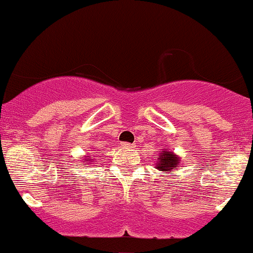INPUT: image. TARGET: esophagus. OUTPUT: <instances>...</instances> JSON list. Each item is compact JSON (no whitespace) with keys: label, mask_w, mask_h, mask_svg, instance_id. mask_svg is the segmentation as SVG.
Wrapping results in <instances>:
<instances>
[{"label":"esophagus","mask_w":253,"mask_h":253,"mask_svg":"<svg viewBox=\"0 0 253 253\" xmlns=\"http://www.w3.org/2000/svg\"><path fill=\"white\" fill-rule=\"evenodd\" d=\"M121 147L124 149H133L134 144H131V143H121Z\"/></svg>","instance_id":"34e87169"}]
</instances>
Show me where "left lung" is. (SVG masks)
Returning a JSON list of instances; mask_svg holds the SVG:
<instances>
[{
  "instance_id": "left-lung-1",
  "label": "left lung",
  "mask_w": 253,
  "mask_h": 253,
  "mask_svg": "<svg viewBox=\"0 0 253 253\" xmlns=\"http://www.w3.org/2000/svg\"><path fill=\"white\" fill-rule=\"evenodd\" d=\"M179 162L180 158L178 155H175L173 151H169L167 150V149H162L160 153H159L158 160L155 162V169H159V171L169 173V172L178 169Z\"/></svg>"
}]
</instances>
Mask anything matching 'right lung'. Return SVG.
I'll return each mask as SVG.
<instances>
[{"label": "right lung", "instance_id": "obj_1", "mask_svg": "<svg viewBox=\"0 0 253 253\" xmlns=\"http://www.w3.org/2000/svg\"><path fill=\"white\" fill-rule=\"evenodd\" d=\"M84 161L88 162V164L91 165L92 164V156H86V158H84Z\"/></svg>", "mask_w": 253, "mask_h": 253}]
</instances>
